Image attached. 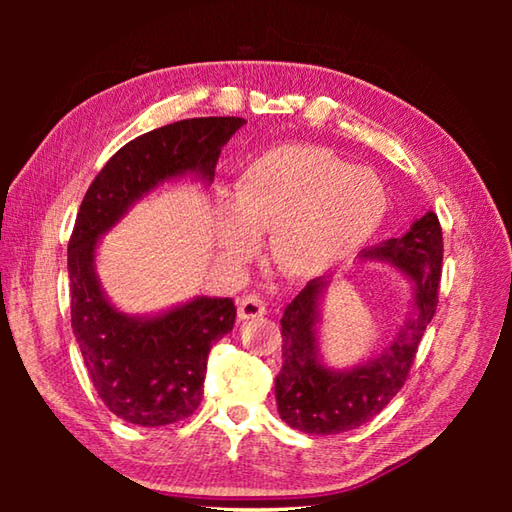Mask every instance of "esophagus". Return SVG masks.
<instances>
[{"instance_id": "esophagus-1", "label": "esophagus", "mask_w": 512, "mask_h": 512, "mask_svg": "<svg viewBox=\"0 0 512 512\" xmlns=\"http://www.w3.org/2000/svg\"><path fill=\"white\" fill-rule=\"evenodd\" d=\"M264 314H266V302H264V298H259L257 293H248V296L239 298V318L241 320L259 318Z\"/></svg>"}]
</instances>
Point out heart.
Returning a JSON list of instances; mask_svg holds the SVG:
<instances>
[{
  "mask_svg": "<svg viewBox=\"0 0 512 512\" xmlns=\"http://www.w3.org/2000/svg\"><path fill=\"white\" fill-rule=\"evenodd\" d=\"M386 210L381 180L316 146H277L237 178L221 207V244L246 255L273 230L271 253L289 275H316L366 244Z\"/></svg>",
  "mask_w": 512,
  "mask_h": 512,
  "instance_id": "b5f03b06",
  "label": "heart"
}]
</instances>
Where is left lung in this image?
<instances>
[{
    "mask_svg": "<svg viewBox=\"0 0 512 512\" xmlns=\"http://www.w3.org/2000/svg\"><path fill=\"white\" fill-rule=\"evenodd\" d=\"M368 255L402 268L415 284L413 316L400 336L375 359L350 372H332L320 366L316 323L318 296L325 287L323 277L307 282L280 320L284 361L275 379L277 411L289 427L311 436L357 429L384 411L409 377L424 329L438 309L443 228L436 212H427L404 237L388 239L368 250Z\"/></svg>",
    "mask_w": 512,
    "mask_h": 512,
    "instance_id": "obj_1",
    "label": "left lung"
}]
</instances>
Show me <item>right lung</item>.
Returning a JSON list of instances; mask_svg holds the SVG:
<instances>
[{
	"label": "right lung",
	"instance_id": "right-lung-1",
	"mask_svg": "<svg viewBox=\"0 0 512 512\" xmlns=\"http://www.w3.org/2000/svg\"><path fill=\"white\" fill-rule=\"evenodd\" d=\"M241 117H196L144 133L112 155L92 180L67 244L72 329L103 404L140 427L192 415L203 397L207 354L235 325L232 298H196L158 318L119 314L94 275L97 239L158 183L196 171L214 178L221 146Z\"/></svg>",
	"mask_w": 512,
	"mask_h": 512
}]
</instances>
